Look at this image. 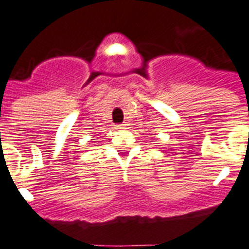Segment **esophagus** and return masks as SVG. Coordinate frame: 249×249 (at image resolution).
Masks as SVG:
<instances>
[{
	"instance_id": "1",
	"label": "esophagus",
	"mask_w": 249,
	"mask_h": 249,
	"mask_svg": "<svg viewBox=\"0 0 249 249\" xmlns=\"http://www.w3.org/2000/svg\"><path fill=\"white\" fill-rule=\"evenodd\" d=\"M126 126H127V124H125V123H123V124L115 125L116 129H126Z\"/></svg>"
}]
</instances>
